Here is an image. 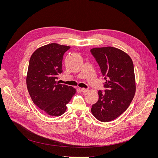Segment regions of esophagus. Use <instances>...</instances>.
I'll return each instance as SVG.
<instances>
[{
    "instance_id": "obj_1",
    "label": "esophagus",
    "mask_w": 158,
    "mask_h": 158,
    "mask_svg": "<svg viewBox=\"0 0 158 158\" xmlns=\"http://www.w3.org/2000/svg\"><path fill=\"white\" fill-rule=\"evenodd\" d=\"M81 92H82V93H86V92H87L88 91V89H86V88H81Z\"/></svg>"
}]
</instances>
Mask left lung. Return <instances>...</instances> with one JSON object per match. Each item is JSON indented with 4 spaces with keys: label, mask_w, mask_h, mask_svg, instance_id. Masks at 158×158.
I'll list each match as a JSON object with an SVG mask.
<instances>
[{
    "label": "left lung",
    "mask_w": 158,
    "mask_h": 158,
    "mask_svg": "<svg viewBox=\"0 0 158 158\" xmlns=\"http://www.w3.org/2000/svg\"><path fill=\"white\" fill-rule=\"evenodd\" d=\"M104 77V92H98V100L91 111L99 121L117 118L129 106L136 92L134 65L130 56L113 47L90 50Z\"/></svg>",
    "instance_id": "left-lung-1"
}]
</instances>
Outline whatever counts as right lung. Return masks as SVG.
I'll return each mask as SVG.
<instances>
[{
    "mask_svg": "<svg viewBox=\"0 0 158 158\" xmlns=\"http://www.w3.org/2000/svg\"><path fill=\"white\" fill-rule=\"evenodd\" d=\"M70 48L50 44L36 49L30 58L26 77L29 94L34 104L50 116L63 114L76 93L72 86L56 81L57 75L63 72V55Z\"/></svg>",
    "mask_w": 158,
    "mask_h": 158,
    "instance_id": "add662e5",
    "label": "right lung"
}]
</instances>
